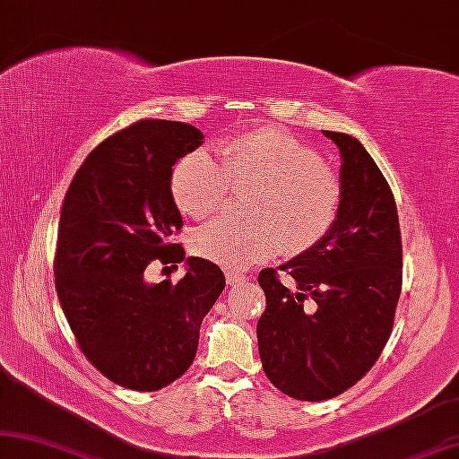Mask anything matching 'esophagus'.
<instances>
[{
    "mask_svg": "<svg viewBox=\"0 0 459 459\" xmlns=\"http://www.w3.org/2000/svg\"><path fill=\"white\" fill-rule=\"evenodd\" d=\"M226 281H229L230 286H237V283L247 281V275H246V273H241V271L230 269V271H226Z\"/></svg>",
    "mask_w": 459,
    "mask_h": 459,
    "instance_id": "obj_1",
    "label": "esophagus"
}]
</instances>
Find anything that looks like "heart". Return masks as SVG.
Masks as SVG:
<instances>
[{
	"mask_svg": "<svg viewBox=\"0 0 459 459\" xmlns=\"http://www.w3.org/2000/svg\"><path fill=\"white\" fill-rule=\"evenodd\" d=\"M213 156L190 152L171 171L179 212L210 220L222 212L229 186H252L246 222H213L193 239L199 256L226 269H243L316 246L339 216L343 184L330 162L280 129H254L229 137Z\"/></svg>",
	"mask_w": 459,
	"mask_h": 459,
	"instance_id": "obj_1",
	"label": "heart"
}]
</instances>
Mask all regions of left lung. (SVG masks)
<instances>
[{"label":"left lung","instance_id":"8db88e82","mask_svg":"<svg viewBox=\"0 0 459 459\" xmlns=\"http://www.w3.org/2000/svg\"><path fill=\"white\" fill-rule=\"evenodd\" d=\"M341 152L343 201L316 246L260 271L266 309L256 334L266 377L290 398L339 396L373 368L390 339L400 288L403 241L396 201L362 143L324 131Z\"/></svg>","mask_w":459,"mask_h":459}]
</instances>
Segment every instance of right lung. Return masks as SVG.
Listing matches in <instances>:
<instances>
[{
  "instance_id": "add662e5",
  "label": "right lung",
  "mask_w": 459,
  "mask_h": 459,
  "mask_svg": "<svg viewBox=\"0 0 459 459\" xmlns=\"http://www.w3.org/2000/svg\"><path fill=\"white\" fill-rule=\"evenodd\" d=\"M201 143L193 125L139 120L86 156L63 201L55 254L63 313L92 367L126 390L156 392L186 373L203 317L224 290L220 266L196 256L178 283L143 280L152 260H184L169 182L173 165Z\"/></svg>"
}]
</instances>
